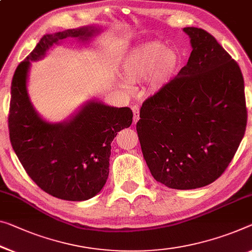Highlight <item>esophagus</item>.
<instances>
[{
  "instance_id": "1",
  "label": "esophagus",
  "mask_w": 252,
  "mask_h": 252,
  "mask_svg": "<svg viewBox=\"0 0 252 252\" xmlns=\"http://www.w3.org/2000/svg\"><path fill=\"white\" fill-rule=\"evenodd\" d=\"M131 110H133V121H134V123L136 124L137 122H138V119H139V109H138V107L137 106H134L133 108H131Z\"/></svg>"
}]
</instances>
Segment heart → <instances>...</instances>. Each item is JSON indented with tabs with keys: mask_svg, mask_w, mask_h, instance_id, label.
Listing matches in <instances>:
<instances>
[{
	"mask_svg": "<svg viewBox=\"0 0 252 252\" xmlns=\"http://www.w3.org/2000/svg\"><path fill=\"white\" fill-rule=\"evenodd\" d=\"M180 63L181 56L177 50L158 41L145 42L131 49L124 59L119 87L128 90V83L148 80L149 92L157 94L172 80Z\"/></svg>",
	"mask_w": 252,
	"mask_h": 252,
	"instance_id": "heart-1",
	"label": "heart"
}]
</instances>
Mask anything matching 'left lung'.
Masks as SVG:
<instances>
[{
  "mask_svg": "<svg viewBox=\"0 0 252 252\" xmlns=\"http://www.w3.org/2000/svg\"><path fill=\"white\" fill-rule=\"evenodd\" d=\"M190 38L188 63L142 104L136 124L154 179L173 189L207 186L233 158L247 126L245 81L239 65L205 30Z\"/></svg>",
  "mask_w": 252,
  "mask_h": 252,
  "instance_id": "left-lung-1",
  "label": "left lung"
}]
</instances>
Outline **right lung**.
<instances>
[{
    "instance_id": "1",
    "label": "right lung",
    "mask_w": 252,
    "mask_h": 252,
    "mask_svg": "<svg viewBox=\"0 0 252 252\" xmlns=\"http://www.w3.org/2000/svg\"><path fill=\"white\" fill-rule=\"evenodd\" d=\"M100 32L94 26L47 33L15 69L11 84L10 141L26 172L49 195L81 202L100 192L109 175L111 142L133 122L128 107L89 100L62 123L41 118L27 89L32 62L66 38L87 42Z\"/></svg>"
}]
</instances>
